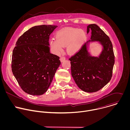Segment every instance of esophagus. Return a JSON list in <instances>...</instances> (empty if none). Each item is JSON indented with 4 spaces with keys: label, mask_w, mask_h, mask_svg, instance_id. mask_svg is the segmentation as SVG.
<instances>
[{
    "label": "esophagus",
    "mask_w": 130,
    "mask_h": 130,
    "mask_svg": "<svg viewBox=\"0 0 130 130\" xmlns=\"http://www.w3.org/2000/svg\"><path fill=\"white\" fill-rule=\"evenodd\" d=\"M60 61H61V62H64L65 60H66V58H65V57H64V56H62V57H61V58H60Z\"/></svg>",
    "instance_id": "obj_1"
}]
</instances>
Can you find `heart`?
I'll return each instance as SVG.
<instances>
[{
	"label": "heart",
	"instance_id": "b5f03b06",
	"mask_svg": "<svg viewBox=\"0 0 130 130\" xmlns=\"http://www.w3.org/2000/svg\"><path fill=\"white\" fill-rule=\"evenodd\" d=\"M56 40L52 39L50 45L55 53L60 54L63 51V47L66 46L67 52L75 54L81 49L86 39V34L82 29L77 28L65 29L58 31Z\"/></svg>",
	"mask_w": 130,
	"mask_h": 130
}]
</instances>
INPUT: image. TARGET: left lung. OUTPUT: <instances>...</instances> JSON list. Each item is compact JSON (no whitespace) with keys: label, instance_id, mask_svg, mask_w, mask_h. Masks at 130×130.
<instances>
[{"label":"left lung","instance_id":"1","mask_svg":"<svg viewBox=\"0 0 130 130\" xmlns=\"http://www.w3.org/2000/svg\"><path fill=\"white\" fill-rule=\"evenodd\" d=\"M91 35L89 41H99L103 46L99 58L90 57L86 44L77 53L69 58L71 61V75L78 86L87 92H96L106 85L113 75L115 55L109 37L96 24L87 26Z\"/></svg>","mask_w":130,"mask_h":130}]
</instances>
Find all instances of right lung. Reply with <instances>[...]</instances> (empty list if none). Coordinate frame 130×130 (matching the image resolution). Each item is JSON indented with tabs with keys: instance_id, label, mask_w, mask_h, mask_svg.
<instances>
[{
	"instance_id": "1",
	"label": "right lung",
	"mask_w": 130,
	"mask_h": 130,
	"mask_svg": "<svg viewBox=\"0 0 130 130\" xmlns=\"http://www.w3.org/2000/svg\"><path fill=\"white\" fill-rule=\"evenodd\" d=\"M57 26L40 25L29 29L16 43L11 68L21 88L34 96L44 94L61 64L60 57L50 53L49 39Z\"/></svg>"
}]
</instances>
